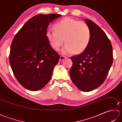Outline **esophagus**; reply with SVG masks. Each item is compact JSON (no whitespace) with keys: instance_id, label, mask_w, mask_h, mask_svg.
Here are the masks:
<instances>
[{"instance_id":"esophagus-1","label":"esophagus","mask_w":122,"mask_h":122,"mask_svg":"<svg viewBox=\"0 0 122 122\" xmlns=\"http://www.w3.org/2000/svg\"><path fill=\"white\" fill-rule=\"evenodd\" d=\"M66 56H61L60 57V61H63L64 60L66 59Z\"/></svg>"}]
</instances>
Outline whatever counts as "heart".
<instances>
[{
	"label": "heart",
	"mask_w": 122,
	"mask_h": 122,
	"mask_svg": "<svg viewBox=\"0 0 122 122\" xmlns=\"http://www.w3.org/2000/svg\"><path fill=\"white\" fill-rule=\"evenodd\" d=\"M54 28L46 31V37L50 46L56 50L62 46L64 39L66 45L62 52L64 54L80 53L89 45L91 31L86 23L66 17L56 22Z\"/></svg>",
	"instance_id": "obj_1"
}]
</instances>
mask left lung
<instances>
[{
  "mask_svg": "<svg viewBox=\"0 0 122 122\" xmlns=\"http://www.w3.org/2000/svg\"><path fill=\"white\" fill-rule=\"evenodd\" d=\"M91 37L87 47L81 54L71 58L70 75L75 85L82 91H91L102 84L113 63L112 44L102 29L89 19Z\"/></svg>",
  "mask_w": 122,
  "mask_h": 122,
  "instance_id": "obj_1",
  "label": "left lung"
}]
</instances>
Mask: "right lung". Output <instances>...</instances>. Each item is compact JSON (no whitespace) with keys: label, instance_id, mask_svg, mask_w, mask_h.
<instances>
[{"label":"right lung","instance_id":"obj_1","mask_svg":"<svg viewBox=\"0 0 122 122\" xmlns=\"http://www.w3.org/2000/svg\"><path fill=\"white\" fill-rule=\"evenodd\" d=\"M60 14L37 15L23 25L12 41L9 62L15 78L30 91L43 88L51 79L60 55L46 38L48 25Z\"/></svg>","mask_w":122,"mask_h":122}]
</instances>
